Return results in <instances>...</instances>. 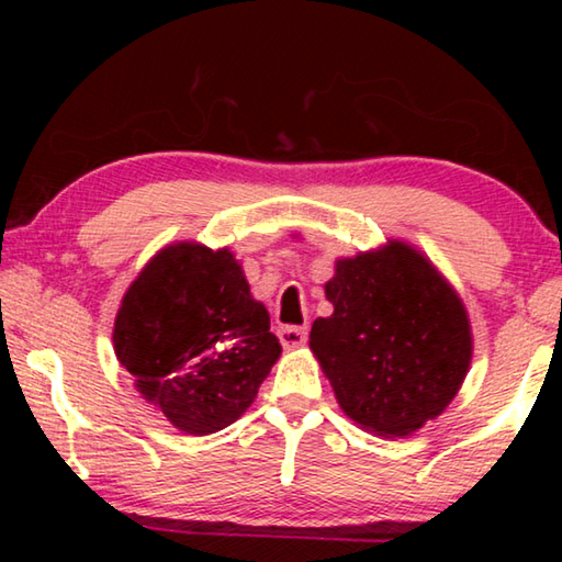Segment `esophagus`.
<instances>
[{
    "label": "esophagus",
    "instance_id": "34e87169",
    "mask_svg": "<svg viewBox=\"0 0 562 562\" xmlns=\"http://www.w3.org/2000/svg\"><path fill=\"white\" fill-rule=\"evenodd\" d=\"M278 337H280L284 349H297V347L304 345V341H307V327L284 325V327L278 329Z\"/></svg>",
    "mask_w": 562,
    "mask_h": 562
}]
</instances>
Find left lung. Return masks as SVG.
I'll return each instance as SVG.
<instances>
[{"label": "left lung", "instance_id": "1", "mask_svg": "<svg viewBox=\"0 0 562 562\" xmlns=\"http://www.w3.org/2000/svg\"><path fill=\"white\" fill-rule=\"evenodd\" d=\"M325 294L335 312L315 319L310 349L351 422L396 439L451 404L473 337L461 297L431 260L389 240L337 260Z\"/></svg>", "mask_w": 562, "mask_h": 562}]
</instances>
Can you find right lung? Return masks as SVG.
<instances>
[{
	"label": "right lung",
	"mask_w": 562,
	"mask_h": 562,
	"mask_svg": "<svg viewBox=\"0 0 562 562\" xmlns=\"http://www.w3.org/2000/svg\"><path fill=\"white\" fill-rule=\"evenodd\" d=\"M113 351L176 429L207 436L245 414L282 347L227 247L176 243L123 294Z\"/></svg>",
	"instance_id": "obj_1"
}]
</instances>
